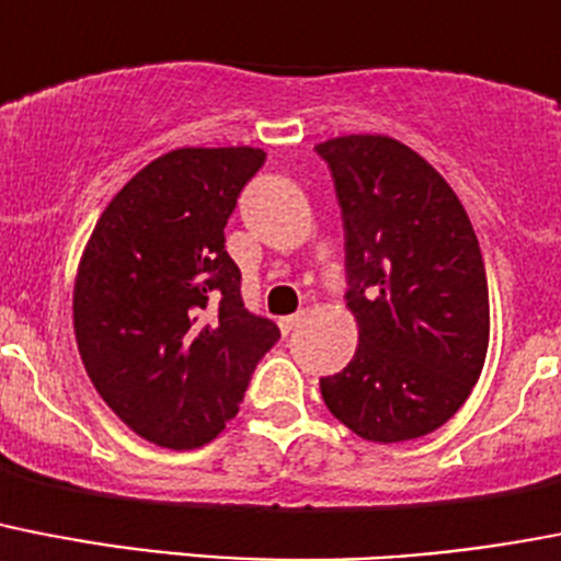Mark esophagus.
I'll use <instances>...</instances> for the list:
<instances>
[{"label":"esophagus","mask_w":561,"mask_h":561,"mask_svg":"<svg viewBox=\"0 0 561 561\" xmlns=\"http://www.w3.org/2000/svg\"><path fill=\"white\" fill-rule=\"evenodd\" d=\"M300 320H304V312H298V314H289V318H280V332H284V334L295 332V329L300 327Z\"/></svg>","instance_id":"1"}]
</instances>
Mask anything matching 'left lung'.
<instances>
[{"label":"left lung","instance_id":"obj_1","mask_svg":"<svg viewBox=\"0 0 561 561\" xmlns=\"http://www.w3.org/2000/svg\"><path fill=\"white\" fill-rule=\"evenodd\" d=\"M332 170L346 232V304L360 343L320 377L340 423L371 443H403L454 417L480 380L491 306L480 241L454 190L389 136L314 147Z\"/></svg>","mask_w":561,"mask_h":561}]
</instances>
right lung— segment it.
I'll return each mask as SVG.
<instances>
[{
	"label": "right lung",
	"mask_w": 561,
	"mask_h": 561,
	"mask_svg": "<svg viewBox=\"0 0 561 561\" xmlns=\"http://www.w3.org/2000/svg\"><path fill=\"white\" fill-rule=\"evenodd\" d=\"M266 161L252 147H184L110 201L81 255L73 329L95 391L138 437L186 451L238 414L280 340L241 298L229 215Z\"/></svg>",
	"instance_id": "right-lung-1"
}]
</instances>
